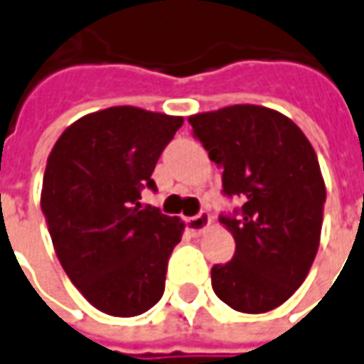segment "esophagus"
Listing matches in <instances>:
<instances>
[{
    "instance_id": "esophagus-1",
    "label": "esophagus",
    "mask_w": 364,
    "mask_h": 364,
    "mask_svg": "<svg viewBox=\"0 0 364 364\" xmlns=\"http://www.w3.org/2000/svg\"><path fill=\"white\" fill-rule=\"evenodd\" d=\"M209 225H211V215L207 213V211H201L199 215L187 219V231L197 237V235H201Z\"/></svg>"
}]
</instances>
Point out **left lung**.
Segmentation results:
<instances>
[{
  "mask_svg": "<svg viewBox=\"0 0 364 364\" xmlns=\"http://www.w3.org/2000/svg\"><path fill=\"white\" fill-rule=\"evenodd\" d=\"M209 159L223 167V191L243 199L221 217L235 255L211 269L217 296L249 315L293 296L321 243L325 179L317 153L287 115L263 105H229L189 117Z\"/></svg>",
  "mask_w": 364,
  "mask_h": 364,
  "instance_id": "1",
  "label": "left lung"
}]
</instances>
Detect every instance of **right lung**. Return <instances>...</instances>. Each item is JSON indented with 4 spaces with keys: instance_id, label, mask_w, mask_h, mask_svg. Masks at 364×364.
Here are the masks:
<instances>
[{
    "instance_id": "add662e5",
    "label": "right lung",
    "mask_w": 364,
    "mask_h": 364,
    "mask_svg": "<svg viewBox=\"0 0 364 364\" xmlns=\"http://www.w3.org/2000/svg\"><path fill=\"white\" fill-rule=\"evenodd\" d=\"M183 125L133 105L87 113L47 157L41 211L59 263L79 293L111 317H137L163 296L185 223L141 207V187Z\"/></svg>"
}]
</instances>
